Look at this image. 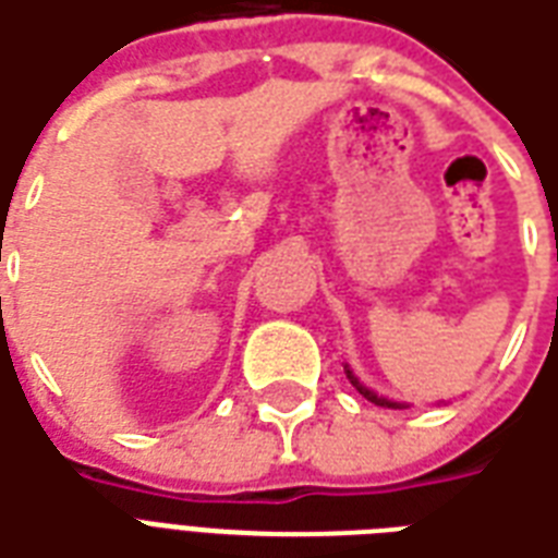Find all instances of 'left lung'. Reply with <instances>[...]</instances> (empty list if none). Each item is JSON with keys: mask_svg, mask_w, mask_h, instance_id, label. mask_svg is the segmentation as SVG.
<instances>
[{"mask_svg": "<svg viewBox=\"0 0 558 558\" xmlns=\"http://www.w3.org/2000/svg\"><path fill=\"white\" fill-rule=\"evenodd\" d=\"M343 371H347V379H350V383H353V388L359 393H362V397H367V400H371V403H376V405H385V409H400V403H393V400H385V397H376L374 391H371V388H364L362 383H359V379H355L353 376V371H350V367H343Z\"/></svg>", "mask_w": 558, "mask_h": 558, "instance_id": "8db88e82", "label": "left lung"}]
</instances>
